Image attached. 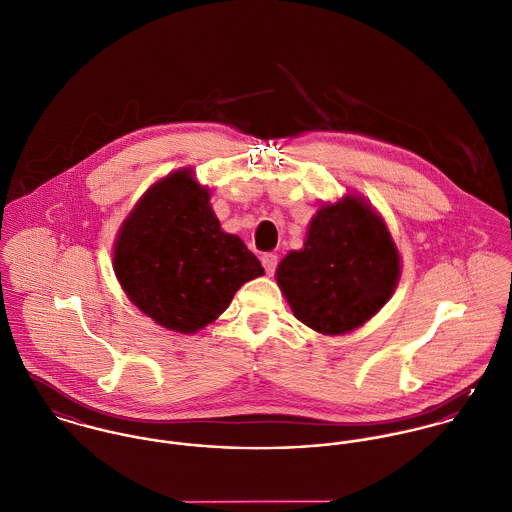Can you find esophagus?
I'll return each instance as SVG.
<instances>
[{
    "mask_svg": "<svg viewBox=\"0 0 512 512\" xmlns=\"http://www.w3.org/2000/svg\"><path fill=\"white\" fill-rule=\"evenodd\" d=\"M262 266L266 270V274H274L276 268H278V256L272 254V252H266L262 254Z\"/></svg>",
    "mask_w": 512,
    "mask_h": 512,
    "instance_id": "obj_1",
    "label": "esophagus"
}]
</instances>
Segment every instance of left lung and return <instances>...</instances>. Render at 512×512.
Listing matches in <instances>:
<instances>
[{
  "instance_id": "8db88e82",
  "label": "left lung",
  "mask_w": 512,
  "mask_h": 512,
  "mask_svg": "<svg viewBox=\"0 0 512 512\" xmlns=\"http://www.w3.org/2000/svg\"><path fill=\"white\" fill-rule=\"evenodd\" d=\"M398 278L400 254L384 220L355 195L323 205L303 248L276 272L293 315L323 335L361 327L392 297Z\"/></svg>"
}]
</instances>
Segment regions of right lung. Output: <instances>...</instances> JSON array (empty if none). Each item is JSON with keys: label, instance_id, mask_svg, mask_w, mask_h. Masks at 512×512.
<instances>
[{"label": "right lung", "instance_id": "add662e5", "mask_svg": "<svg viewBox=\"0 0 512 512\" xmlns=\"http://www.w3.org/2000/svg\"><path fill=\"white\" fill-rule=\"evenodd\" d=\"M209 199L191 169L175 171L147 189L114 244L130 301L177 333L213 323L242 284L264 274L246 244L222 232Z\"/></svg>", "mask_w": 512, "mask_h": 512}]
</instances>
